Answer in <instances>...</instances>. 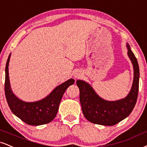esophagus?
Masks as SVG:
<instances>
[{
    "label": "esophagus",
    "mask_w": 147,
    "mask_h": 147,
    "mask_svg": "<svg viewBox=\"0 0 147 147\" xmlns=\"http://www.w3.org/2000/svg\"><path fill=\"white\" fill-rule=\"evenodd\" d=\"M81 77V75L80 73H79V72L78 73L77 72V73L75 74V78H76V79H79Z\"/></svg>",
    "instance_id": "1"
}]
</instances>
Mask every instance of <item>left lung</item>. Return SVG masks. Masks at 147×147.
Instances as JSON below:
<instances>
[{"label":"left lung","instance_id":"8db88e82","mask_svg":"<svg viewBox=\"0 0 147 147\" xmlns=\"http://www.w3.org/2000/svg\"><path fill=\"white\" fill-rule=\"evenodd\" d=\"M127 47V54L133 64L134 72L131 89L125 98L116 101L105 100L95 92L89 84L81 80L77 81L83 114L88 121L94 124L106 126L117 124L127 118L135 107L139 89V66L128 44Z\"/></svg>","mask_w":147,"mask_h":147}]
</instances>
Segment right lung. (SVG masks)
<instances>
[{
	"label": "right lung",
	"instance_id": "1",
	"mask_svg": "<svg viewBox=\"0 0 147 147\" xmlns=\"http://www.w3.org/2000/svg\"><path fill=\"white\" fill-rule=\"evenodd\" d=\"M10 56L8 57L5 67V92L7 101L11 112L23 122L29 125H41L49 123L54 119L63 93L69 86L75 83L70 79L56 87L49 96L36 102H28L17 98L10 86L8 66Z\"/></svg>",
	"mask_w": 147,
	"mask_h": 147
}]
</instances>
